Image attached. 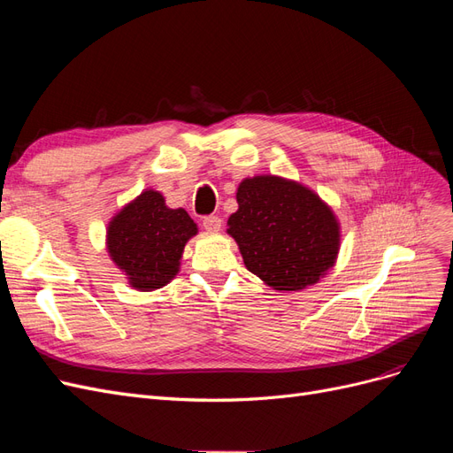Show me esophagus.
I'll return each instance as SVG.
<instances>
[{"mask_svg":"<svg viewBox=\"0 0 453 453\" xmlns=\"http://www.w3.org/2000/svg\"><path fill=\"white\" fill-rule=\"evenodd\" d=\"M202 225H203V228L205 230H210V232H217L219 228H221V219H219L217 215H208V217H203L202 219Z\"/></svg>","mask_w":453,"mask_h":453,"instance_id":"1","label":"esophagus"}]
</instances>
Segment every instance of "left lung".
Returning a JSON list of instances; mask_svg holds the SVG:
<instances>
[{
	"mask_svg": "<svg viewBox=\"0 0 453 453\" xmlns=\"http://www.w3.org/2000/svg\"><path fill=\"white\" fill-rule=\"evenodd\" d=\"M236 200L226 232L245 268L272 289H306L334 266L340 225L313 190L278 175H255L240 183Z\"/></svg>",
	"mask_w": 453,
	"mask_h": 453,
	"instance_id": "8db88e82",
	"label": "left lung"
}]
</instances>
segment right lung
I'll return each mask as SVG.
<instances>
[{"instance_id":"1","label":"right lung","mask_w":453,"mask_h":453,"mask_svg":"<svg viewBox=\"0 0 453 453\" xmlns=\"http://www.w3.org/2000/svg\"><path fill=\"white\" fill-rule=\"evenodd\" d=\"M198 226L183 208L172 210L147 188L107 225V251L138 291H155L180 272L185 243Z\"/></svg>"}]
</instances>
